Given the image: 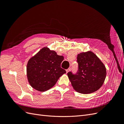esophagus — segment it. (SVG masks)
Instances as JSON below:
<instances>
[{
	"instance_id": "34e87169",
	"label": "esophagus",
	"mask_w": 124,
	"mask_h": 124,
	"mask_svg": "<svg viewBox=\"0 0 124 124\" xmlns=\"http://www.w3.org/2000/svg\"><path fill=\"white\" fill-rule=\"evenodd\" d=\"M70 70H71V68H69L68 69L66 70V72L68 73V72H69V71H70Z\"/></svg>"
}]
</instances>
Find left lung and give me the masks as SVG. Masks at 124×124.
I'll use <instances>...</instances> for the list:
<instances>
[{"instance_id": "1", "label": "left lung", "mask_w": 124, "mask_h": 124, "mask_svg": "<svg viewBox=\"0 0 124 124\" xmlns=\"http://www.w3.org/2000/svg\"><path fill=\"white\" fill-rule=\"evenodd\" d=\"M78 70L76 74L67 73L72 87L78 93L88 94L98 90L106 77V68L92 52L78 55Z\"/></svg>"}]
</instances>
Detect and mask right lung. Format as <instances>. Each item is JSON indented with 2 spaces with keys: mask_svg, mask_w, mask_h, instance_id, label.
Segmentation results:
<instances>
[{
  "mask_svg": "<svg viewBox=\"0 0 124 124\" xmlns=\"http://www.w3.org/2000/svg\"><path fill=\"white\" fill-rule=\"evenodd\" d=\"M63 58L54 51L44 47L30 59L27 65V76L31 87L45 92L54 86L59 78L66 73L61 67Z\"/></svg>",
  "mask_w": 124,
  "mask_h": 124,
  "instance_id": "obj_1",
  "label": "right lung"
}]
</instances>
